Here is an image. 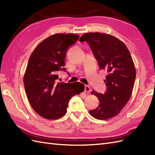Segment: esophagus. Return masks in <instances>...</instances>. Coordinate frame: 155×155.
Instances as JSON below:
<instances>
[{
    "mask_svg": "<svg viewBox=\"0 0 155 155\" xmlns=\"http://www.w3.org/2000/svg\"><path fill=\"white\" fill-rule=\"evenodd\" d=\"M85 92L87 93H89L91 92V88L89 86H88V85L85 86Z\"/></svg>",
    "mask_w": 155,
    "mask_h": 155,
    "instance_id": "1",
    "label": "esophagus"
}]
</instances>
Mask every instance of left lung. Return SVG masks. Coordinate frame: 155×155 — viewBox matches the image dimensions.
I'll use <instances>...</instances> for the list:
<instances>
[{
  "label": "left lung",
  "mask_w": 155,
  "mask_h": 155,
  "mask_svg": "<svg viewBox=\"0 0 155 155\" xmlns=\"http://www.w3.org/2000/svg\"><path fill=\"white\" fill-rule=\"evenodd\" d=\"M80 42L89 45L100 70H105L107 90L104 94L91 92L99 101L89 114L98 120H107L118 115L130 100L136 76L135 66L126 45L116 37L101 33L83 35Z\"/></svg>",
  "instance_id": "8db88e82"
}]
</instances>
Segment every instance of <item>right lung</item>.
Masks as SVG:
<instances>
[{"label": "right lung", "mask_w": 155, "mask_h": 155, "mask_svg": "<svg viewBox=\"0 0 155 155\" xmlns=\"http://www.w3.org/2000/svg\"><path fill=\"white\" fill-rule=\"evenodd\" d=\"M79 37L71 33L54 34L37 45L30 56L24 78L26 95L33 110L45 118H61L71 98L84 91L80 82H58L59 71H66L67 51Z\"/></svg>", "instance_id": "obj_1"}]
</instances>
